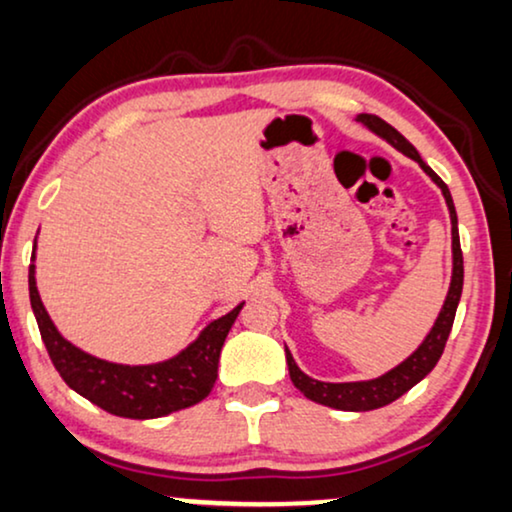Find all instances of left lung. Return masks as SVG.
I'll use <instances>...</instances> for the list:
<instances>
[{"instance_id": "8db88e82", "label": "left lung", "mask_w": 512, "mask_h": 512, "mask_svg": "<svg viewBox=\"0 0 512 512\" xmlns=\"http://www.w3.org/2000/svg\"><path fill=\"white\" fill-rule=\"evenodd\" d=\"M357 122H362L369 131H374L376 136H381L383 141H388L395 150H400L402 155L414 159V162L421 164V169L433 178L437 188L442 190L444 202L449 207V218H451V284L447 291V298H444V305L437 315V320L430 329V334L423 338V343L411 353L402 364H397L395 369H390L388 374L371 378V381H353V383H324L315 381L308 374H303L298 369V364L291 357L289 348H284L287 353V364H289V376L294 381V386L301 390V393L317 404H324V407L331 409H343V411H371L378 407H386V404L395 402L397 397H402L407 390L416 386L418 381H423L430 371L435 369L437 360L442 357L444 345H447L451 324H454L456 308H459L461 291H463V254H461V242H459V218H456L454 199H451V192L447 183L442 181L440 176L435 174L433 169L423 162L418 150L411 145L407 138H404L395 126L383 122L381 117L376 115H357Z\"/></svg>"}]
</instances>
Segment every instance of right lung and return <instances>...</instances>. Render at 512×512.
Segmentation results:
<instances>
[{
    "label": "right lung",
    "mask_w": 512,
    "mask_h": 512,
    "mask_svg": "<svg viewBox=\"0 0 512 512\" xmlns=\"http://www.w3.org/2000/svg\"><path fill=\"white\" fill-rule=\"evenodd\" d=\"M32 261H35V251H32ZM28 284L39 334H42L53 367L63 381L108 414L138 418V421L192 407L211 393L218 376V357H221L225 336L244 305L240 303L228 315L209 322L199 331L195 341L171 360L157 364H117L84 353L61 336L39 298L35 263L30 265Z\"/></svg>",
    "instance_id": "right-lung-1"
}]
</instances>
